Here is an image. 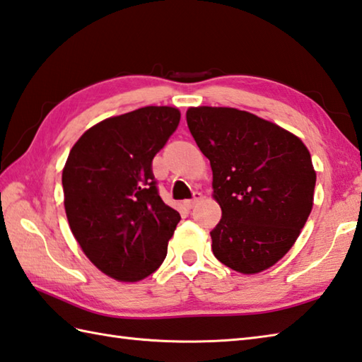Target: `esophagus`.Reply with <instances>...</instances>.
Returning a JSON list of instances; mask_svg holds the SVG:
<instances>
[{
  "label": "esophagus",
  "instance_id": "1",
  "mask_svg": "<svg viewBox=\"0 0 362 362\" xmlns=\"http://www.w3.org/2000/svg\"><path fill=\"white\" fill-rule=\"evenodd\" d=\"M202 198H204L202 193H199V192H194V193H193V199L185 201V206H187L188 209H193V207L196 206V204H198Z\"/></svg>",
  "mask_w": 362,
  "mask_h": 362
}]
</instances>
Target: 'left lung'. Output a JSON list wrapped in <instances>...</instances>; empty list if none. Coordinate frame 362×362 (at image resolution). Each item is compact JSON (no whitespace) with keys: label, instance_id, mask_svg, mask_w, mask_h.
<instances>
[{"label":"left lung","instance_id":"left-lung-1","mask_svg":"<svg viewBox=\"0 0 362 362\" xmlns=\"http://www.w3.org/2000/svg\"><path fill=\"white\" fill-rule=\"evenodd\" d=\"M189 133L212 168L221 220L210 238L215 258L252 275L290 252L313 207L312 156L298 136L234 107L187 110Z\"/></svg>","mask_w":362,"mask_h":362}]
</instances>
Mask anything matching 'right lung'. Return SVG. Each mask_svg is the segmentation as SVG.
<instances>
[{
  "label": "right lung",
  "mask_w": 362,
  "mask_h": 362,
  "mask_svg": "<svg viewBox=\"0 0 362 362\" xmlns=\"http://www.w3.org/2000/svg\"><path fill=\"white\" fill-rule=\"evenodd\" d=\"M180 110L147 106L85 131L63 168L64 210L85 256L118 281H139L166 258L180 214L160 198L152 160Z\"/></svg>",
  "instance_id": "right-lung-1"
}]
</instances>
